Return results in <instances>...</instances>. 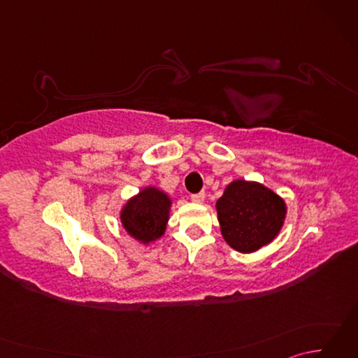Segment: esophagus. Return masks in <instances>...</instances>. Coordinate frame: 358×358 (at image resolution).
I'll use <instances>...</instances> for the list:
<instances>
[{"label":"esophagus","instance_id":"obj_1","mask_svg":"<svg viewBox=\"0 0 358 358\" xmlns=\"http://www.w3.org/2000/svg\"><path fill=\"white\" fill-rule=\"evenodd\" d=\"M204 196H206V194H204V192L192 194V195H191V200L195 201V203H203V201H204Z\"/></svg>","mask_w":358,"mask_h":358}]
</instances>
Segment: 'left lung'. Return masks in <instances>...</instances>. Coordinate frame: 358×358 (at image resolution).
I'll return each instance as SVG.
<instances>
[{
	"mask_svg": "<svg viewBox=\"0 0 358 358\" xmlns=\"http://www.w3.org/2000/svg\"><path fill=\"white\" fill-rule=\"evenodd\" d=\"M218 222L227 245L255 252L277 237L285 222V201L260 183L237 180L217 201Z\"/></svg>",
	"mask_w": 358,
	"mask_h": 358,
	"instance_id": "obj_1",
	"label": "left lung"
}]
</instances>
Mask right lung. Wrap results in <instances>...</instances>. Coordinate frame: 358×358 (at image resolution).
<instances>
[{"mask_svg": "<svg viewBox=\"0 0 358 358\" xmlns=\"http://www.w3.org/2000/svg\"><path fill=\"white\" fill-rule=\"evenodd\" d=\"M171 200L155 187H146L127 201L121 210V222L134 238L149 243L159 238L169 220Z\"/></svg>", "mask_w": 358, "mask_h": 358, "instance_id": "right-lung-1", "label": "right lung"}]
</instances>
